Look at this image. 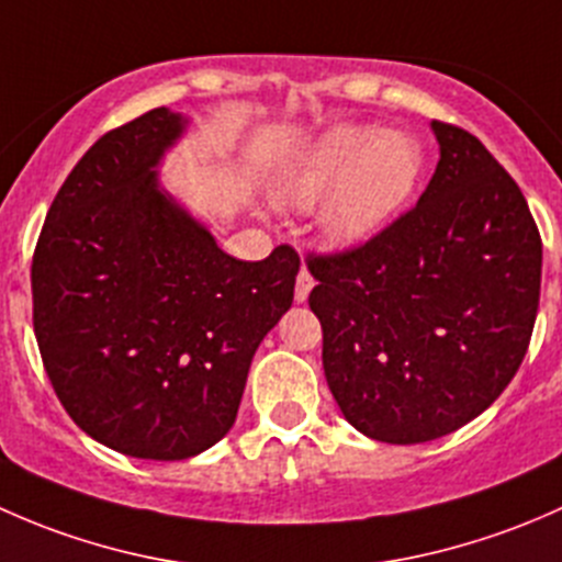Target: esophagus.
<instances>
[{"label": "esophagus", "instance_id": "1", "mask_svg": "<svg viewBox=\"0 0 562 562\" xmlns=\"http://www.w3.org/2000/svg\"><path fill=\"white\" fill-rule=\"evenodd\" d=\"M311 289H314V279H311V273L308 270H300V276H297V283H294V300H297V303H305V300H308V292Z\"/></svg>", "mask_w": 562, "mask_h": 562}]
</instances>
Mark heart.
I'll list each match as a JSON object with an SVG mask.
<instances>
[{
    "mask_svg": "<svg viewBox=\"0 0 562 562\" xmlns=\"http://www.w3.org/2000/svg\"><path fill=\"white\" fill-rule=\"evenodd\" d=\"M425 176L419 140L401 130L338 124L283 170L276 196L297 207L322 205V227L340 246H360L403 213Z\"/></svg>",
    "mask_w": 562,
    "mask_h": 562,
    "instance_id": "b5f03b06",
    "label": "heart"
}]
</instances>
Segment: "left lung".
Returning a JSON list of instances; mask_svg holds the SVG:
<instances>
[{
    "label": "left lung",
    "mask_w": 562,
    "mask_h": 562,
    "mask_svg": "<svg viewBox=\"0 0 562 562\" xmlns=\"http://www.w3.org/2000/svg\"><path fill=\"white\" fill-rule=\"evenodd\" d=\"M438 165L414 211L311 257L329 392L373 441L425 443L476 419L533 335L541 235L514 178L471 132L432 121Z\"/></svg>",
    "instance_id": "1"
}]
</instances>
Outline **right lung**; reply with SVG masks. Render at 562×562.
I'll return each instance as SVG.
<instances>
[{
  "instance_id": "add662e5",
  "label": "right lung",
  "mask_w": 562,
  "mask_h": 562,
  "mask_svg": "<svg viewBox=\"0 0 562 562\" xmlns=\"http://www.w3.org/2000/svg\"><path fill=\"white\" fill-rule=\"evenodd\" d=\"M189 119L102 135L56 194L32 259L34 335L75 425L140 460H189L235 425L248 368L294 297L300 257L218 248L159 178Z\"/></svg>"
}]
</instances>
